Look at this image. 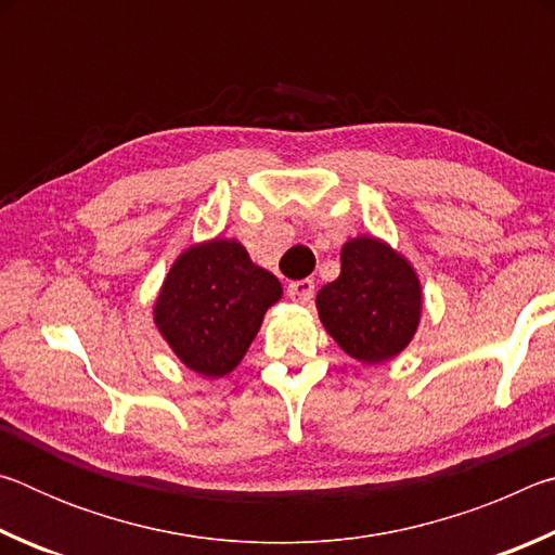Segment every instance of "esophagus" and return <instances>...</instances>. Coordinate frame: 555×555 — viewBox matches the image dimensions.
Masks as SVG:
<instances>
[{
	"mask_svg": "<svg viewBox=\"0 0 555 555\" xmlns=\"http://www.w3.org/2000/svg\"><path fill=\"white\" fill-rule=\"evenodd\" d=\"M313 291H315L313 279H300V281H294V284H288L291 300H296V304H304V306H311Z\"/></svg>",
	"mask_w": 555,
	"mask_h": 555,
	"instance_id": "obj_1",
	"label": "esophagus"
}]
</instances>
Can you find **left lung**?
Listing matches in <instances>:
<instances>
[{
  "instance_id": "obj_1",
  "label": "left lung",
  "mask_w": 555,
  "mask_h": 555,
  "mask_svg": "<svg viewBox=\"0 0 555 555\" xmlns=\"http://www.w3.org/2000/svg\"><path fill=\"white\" fill-rule=\"evenodd\" d=\"M327 335L362 364L406 350L418 331L424 288L411 261L372 234L343 244L340 276L315 296Z\"/></svg>"
}]
</instances>
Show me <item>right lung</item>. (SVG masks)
Wrapping results in <instances>:
<instances>
[{"label": "right lung", "mask_w": 555, "mask_h": 555, "mask_svg": "<svg viewBox=\"0 0 555 555\" xmlns=\"http://www.w3.org/2000/svg\"><path fill=\"white\" fill-rule=\"evenodd\" d=\"M281 296V281L242 242L215 237L176 257L154 300V323L188 370L218 379L242 362Z\"/></svg>", "instance_id": "right-lung-1"}]
</instances>
